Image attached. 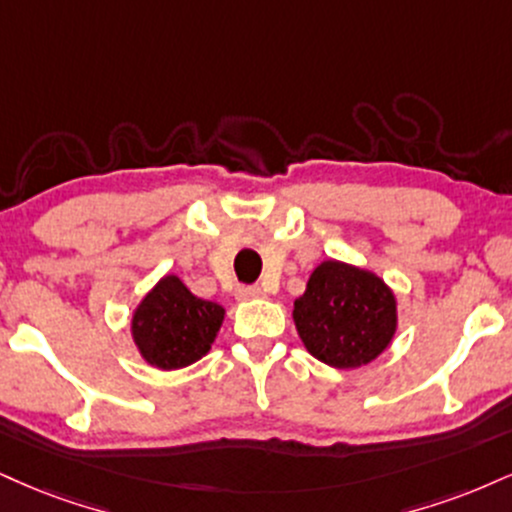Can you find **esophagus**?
I'll use <instances>...</instances> for the list:
<instances>
[{"label":"esophagus","mask_w":512,"mask_h":512,"mask_svg":"<svg viewBox=\"0 0 512 512\" xmlns=\"http://www.w3.org/2000/svg\"><path fill=\"white\" fill-rule=\"evenodd\" d=\"M262 295H264V291L260 286H240L236 291L238 300H257V298H262Z\"/></svg>","instance_id":"1"}]
</instances>
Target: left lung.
I'll return each instance as SVG.
<instances>
[{
	"label": "left lung",
	"instance_id": "obj_1",
	"mask_svg": "<svg viewBox=\"0 0 512 512\" xmlns=\"http://www.w3.org/2000/svg\"><path fill=\"white\" fill-rule=\"evenodd\" d=\"M293 322L307 353L336 369H357L391 346L398 300L379 274L324 260L293 303Z\"/></svg>",
	"mask_w": 512,
	"mask_h": 512
}]
</instances>
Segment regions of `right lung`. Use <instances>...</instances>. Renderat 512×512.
Wrapping results in <instances>:
<instances>
[{"label":"right lung","instance_id":"right-lung-1","mask_svg":"<svg viewBox=\"0 0 512 512\" xmlns=\"http://www.w3.org/2000/svg\"><path fill=\"white\" fill-rule=\"evenodd\" d=\"M226 310L197 298L176 274H164L131 315V336L150 367L183 369L209 353Z\"/></svg>","mask_w":512,"mask_h":512}]
</instances>
